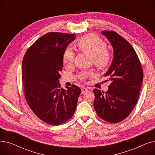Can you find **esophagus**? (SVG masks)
I'll return each instance as SVG.
<instances>
[{"mask_svg":"<svg viewBox=\"0 0 155 155\" xmlns=\"http://www.w3.org/2000/svg\"><path fill=\"white\" fill-rule=\"evenodd\" d=\"M88 91V88H87V87H83V88H82V94H85V93L87 92Z\"/></svg>","mask_w":155,"mask_h":155,"instance_id":"34e87169","label":"esophagus"}]
</instances>
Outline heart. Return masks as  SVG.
<instances>
[{
  "mask_svg": "<svg viewBox=\"0 0 155 155\" xmlns=\"http://www.w3.org/2000/svg\"><path fill=\"white\" fill-rule=\"evenodd\" d=\"M78 50L91 55L93 63L100 69L106 68L110 60V53L106 48V45L103 41L95 35H87L81 38L78 41ZM75 53L72 48L67 47L63 54V61L67 65L72 63L74 60ZM91 73H84L81 78H85L91 75Z\"/></svg>",
  "mask_w": 155,
  "mask_h": 155,
  "instance_id": "b5f03b06",
  "label": "heart"
}]
</instances>
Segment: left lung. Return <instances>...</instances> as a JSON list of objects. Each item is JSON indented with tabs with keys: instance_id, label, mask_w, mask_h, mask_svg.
<instances>
[{
	"instance_id": "obj_1",
	"label": "left lung",
	"mask_w": 155,
	"mask_h": 155,
	"mask_svg": "<svg viewBox=\"0 0 155 155\" xmlns=\"http://www.w3.org/2000/svg\"><path fill=\"white\" fill-rule=\"evenodd\" d=\"M101 32L113 48V60L104 75L111 84L105 93L94 89V107L101 119L117 123L125 119L136 104L143 71L135 50L124 38L113 31Z\"/></svg>"
}]
</instances>
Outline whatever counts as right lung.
Returning a JSON list of instances; mask_svg holds the SVG:
<instances>
[{
	"instance_id": "add662e5",
	"label": "right lung",
	"mask_w": 155,
	"mask_h": 155,
	"mask_svg": "<svg viewBox=\"0 0 155 155\" xmlns=\"http://www.w3.org/2000/svg\"><path fill=\"white\" fill-rule=\"evenodd\" d=\"M75 35L48 32L39 38L22 60L24 95L29 107L45 123L57 126L71 118L81 89L77 85L61 88L59 80L63 54Z\"/></svg>"
}]
</instances>
